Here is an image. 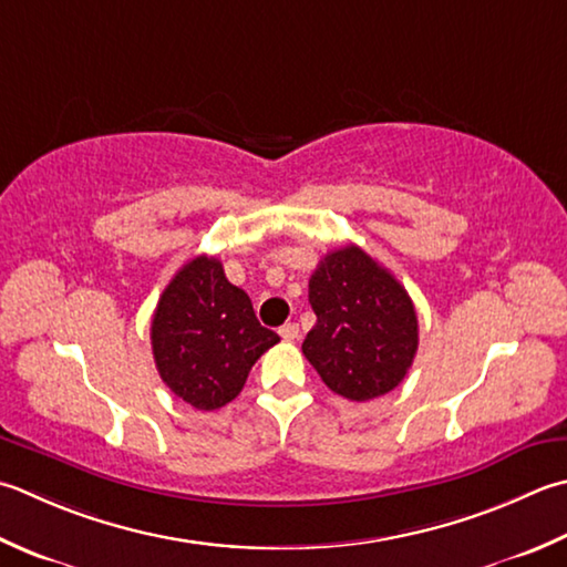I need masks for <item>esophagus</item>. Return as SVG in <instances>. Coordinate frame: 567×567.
Here are the masks:
<instances>
[{
	"label": "esophagus",
	"mask_w": 567,
	"mask_h": 567,
	"mask_svg": "<svg viewBox=\"0 0 567 567\" xmlns=\"http://www.w3.org/2000/svg\"><path fill=\"white\" fill-rule=\"evenodd\" d=\"M280 337H282L285 341H295V339L299 337V327L295 324V321H290V324L280 327Z\"/></svg>",
	"instance_id": "esophagus-1"
}]
</instances>
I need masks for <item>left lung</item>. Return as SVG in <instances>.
<instances>
[{
  "mask_svg": "<svg viewBox=\"0 0 567 567\" xmlns=\"http://www.w3.org/2000/svg\"><path fill=\"white\" fill-rule=\"evenodd\" d=\"M317 324L302 353L331 391L373 401L405 379L417 351L413 299L359 246L331 250L309 277Z\"/></svg>",
  "mask_w": 567,
  "mask_h": 567,
  "instance_id": "8db88e82",
  "label": "left lung"
}]
</instances>
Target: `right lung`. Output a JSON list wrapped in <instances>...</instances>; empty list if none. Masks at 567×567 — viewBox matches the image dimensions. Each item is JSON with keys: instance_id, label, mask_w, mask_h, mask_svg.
<instances>
[{"instance_id": "obj_1", "label": "right lung", "mask_w": 567, "mask_h": 567, "mask_svg": "<svg viewBox=\"0 0 567 567\" xmlns=\"http://www.w3.org/2000/svg\"><path fill=\"white\" fill-rule=\"evenodd\" d=\"M280 341L260 327L250 297L218 258L198 255L164 287L152 317V353L169 391L196 410H218L246 385L252 363Z\"/></svg>"}]
</instances>
